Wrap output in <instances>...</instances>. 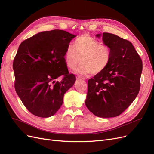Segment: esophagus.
I'll list each match as a JSON object with an SVG mask.
<instances>
[{
  "instance_id": "1",
  "label": "esophagus",
  "mask_w": 154,
  "mask_h": 154,
  "mask_svg": "<svg viewBox=\"0 0 154 154\" xmlns=\"http://www.w3.org/2000/svg\"><path fill=\"white\" fill-rule=\"evenodd\" d=\"M76 78L77 79H82V80H85V78H83L82 76H77Z\"/></svg>"
}]
</instances>
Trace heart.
Here are the masks:
<instances>
[{
  "instance_id": "obj_1",
  "label": "heart",
  "mask_w": 154,
  "mask_h": 154,
  "mask_svg": "<svg viewBox=\"0 0 154 154\" xmlns=\"http://www.w3.org/2000/svg\"><path fill=\"white\" fill-rule=\"evenodd\" d=\"M112 51L109 46L101 44L100 41L88 35L78 37L73 46L68 45L63 58L66 66L71 70L77 69L80 74H99L103 71L110 63Z\"/></svg>"
}]
</instances>
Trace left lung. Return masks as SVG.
Wrapping results in <instances>:
<instances>
[{"mask_svg":"<svg viewBox=\"0 0 154 154\" xmlns=\"http://www.w3.org/2000/svg\"><path fill=\"white\" fill-rule=\"evenodd\" d=\"M103 41L111 49V59L103 71L88 80L85 105L97 117H116L131 105L138 94L142 60L127 40L103 32Z\"/></svg>","mask_w":154,"mask_h":154,"instance_id":"left-lung-1","label":"left lung"}]
</instances>
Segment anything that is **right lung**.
<instances>
[{
	"label": "right lung",
	"instance_id": "add662e5",
	"mask_svg": "<svg viewBox=\"0 0 154 154\" xmlns=\"http://www.w3.org/2000/svg\"><path fill=\"white\" fill-rule=\"evenodd\" d=\"M76 36L60 29L39 32L24 40L13 60L15 88L31 114L53 116L62 106L63 96L76 81L69 73L63 55ZM61 76L62 80L56 81Z\"/></svg>",
	"mask_w": 154,
	"mask_h": 154
}]
</instances>
